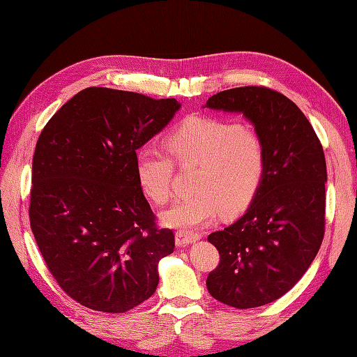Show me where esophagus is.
Returning <instances> with one entry per match:
<instances>
[{
  "instance_id": "34e87169",
  "label": "esophagus",
  "mask_w": 357,
  "mask_h": 357,
  "mask_svg": "<svg viewBox=\"0 0 357 357\" xmlns=\"http://www.w3.org/2000/svg\"><path fill=\"white\" fill-rule=\"evenodd\" d=\"M199 240L198 234L188 232V231H177L176 232V244L177 245H189Z\"/></svg>"
}]
</instances>
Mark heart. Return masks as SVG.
<instances>
[{
  "instance_id": "heart-1",
  "label": "heart",
  "mask_w": 357,
  "mask_h": 357,
  "mask_svg": "<svg viewBox=\"0 0 357 357\" xmlns=\"http://www.w3.org/2000/svg\"><path fill=\"white\" fill-rule=\"evenodd\" d=\"M167 150L178 165L195 164L192 195L178 198L160 214L171 228L197 229L225 211L234 214L250 202L266 171V149L255 128L231 119L190 116L168 134ZM153 146L138 149L135 171L144 195L155 204L171 197L176 165Z\"/></svg>"
}]
</instances>
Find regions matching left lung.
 <instances>
[{
  "label": "left lung",
  "mask_w": 357,
  "mask_h": 357,
  "mask_svg": "<svg viewBox=\"0 0 357 357\" xmlns=\"http://www.w3.org/2000/svg\"><path fill=\"white\" fill-rule=\"evenodd\" d=\"M205 107L243 113L262 135L266 171L243 218L208 235L220 262L207 277L210 295L234 308L274 302L305 274L325 235L326 160L305 114L265 86L210 96Z\"/></svg>",
  "instance_id": "obj_1"
}]
</instances>
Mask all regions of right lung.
<instances>
[{
	"mask_svg": "<svg viewBox=\"0 0 357 357\" xmlns=\"http://www.w3.org/2000/svg\"><path fill=\"white\" fill-rule=\"evenodd\" d=\"M180 104L86 88L43 128L32 158L29 222L50 274L79 304L125 312L155 294L158 262L174 252L135 171L137 149Z\"/></svg>",
	"mask_w": 357,
	"mask_h": 357,
	"instance_id": "1",
	"label": "right lung"
}]
</instances>
